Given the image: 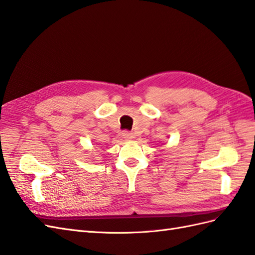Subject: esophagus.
Returning a JSON list of instances; mask_svg holds the SVG:
<instances>
[{"instance_id": "1", "label": "esophagus", "mask_w": 255, "mask_h": 255, "mask_svg": "<svg viewBox=\"0 0 255 255\" xmlns=\"http://www.w3.org/2000/svg\"><path fill=\"white\" fill-rule=\"evenodd\" d=\"M123 136H124V138H125L126 140H131V139L134 138V135H133L131 132H129V131H124V132H123Z\"/></svg>"}]
</instances>
